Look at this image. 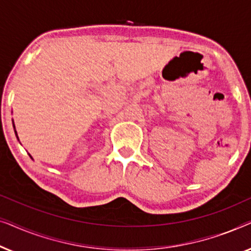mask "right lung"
I'll return each mask as SVG.
<instances>
[{"label":"right lung","instance_id":"add662e5","mask_svg":"<svg viewBox=\"0 0 251 251\" xmlns=\"http://www.w3.org/2000/svg\"><path fill=\"white\" fill-rule=\"evenodd\" d=\"M16 135H17V132H16ZM17 138H18V137H17Z\"/></svg>","mask_w":251,"mask_h":251}]
</instances>
